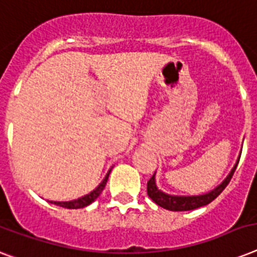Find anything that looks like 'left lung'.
Masks as SVG:
<instances>
[{
	"mask_svg": "<svg viewBox=\"0 0 257 257\" xmlns=\"http://www.w3.org/2000/svg\"><path fill=\"white\" fill-rule=\"evenodd\" d=\"M239 160H240V156L237 157L236 164L233 165L230 174L223 179V182L218 185L215 189L206 194H199V195H173V194L165 193L161 189H158L157 182H156V173H154L153 177L148 182V195L160 207L170 210V211H190V210L203 207L206 204L211 203L219 194L226 189V186L230 183L231 178H232L233 173H235V169H236L237 164H239Z\"/></svg>",
	"mask_w": 257,
	"mask_h": 257,
	"instance_id": "left-lung-1",
	"label": "left lung"
}]
</instances>
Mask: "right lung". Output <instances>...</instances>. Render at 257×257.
Masks as SVG:
<instances>
[{
	"mask_svg": "<svg viewBox=\"0 0 257 257\" xmlns=\"http://www.w3.org/2000/svg\"><path fill=\"white\" fill-rule=\"evenodd\" d=\"M112 170V168L108 170L107 176L104 177V179L101 182L99 183V186L96 187L95 190H92L91 193L84 195V197H80L78 199H74V201H68V202H55V201H51V203L56 204V206H60V207H64V208H83V207H87L89 204L95 202L99 195L101 194V191L104 190L105 185H107V181H108V177H109V173Z\"/></svg>",
	"mask_w": 257,
	"mask_h": 257,
	"instance_id": "add662e5",
	"label": "right lung"
}]
</instances>
